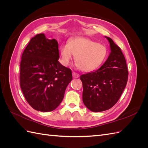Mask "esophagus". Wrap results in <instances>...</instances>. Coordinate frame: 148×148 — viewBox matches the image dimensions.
Masks as SVG:
<instances>
[{"label": "esophagus", "mask_w": 148, "mask_h": 148, "mask_svg": "<svg viewBox=\"0 0 148 148\" xmlns=\"http://www.w3.org/2000/svg\"><path fill=\"white\" fill-rule=\"evenodd\" d=\"M72 75H73V77L74 78H78L79 77V75L78 73H77L75 72V71H73Z\"/></svg>", "instance_id": "34e87169"}]
</instances>
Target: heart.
Masks as SVG:
<instances>
[{
  "label": "heart",
  "mask_w": 148,
  "mask_h": 148,
  "mask_svg": "<svg viewBox=\"0 0 148 148\" xmlns=\"http://www.w3.org/2000/svg\"><path fill=\"white\" fill-rule=\"evenodd\" d=\"M61 62L68 66L76 56L75 60L80 70L85 72L97 69L107 55L105 46L86 38H77L62 44L60 47Z\"/></svg>",
  "instance_id": "heart-1"
}]
</instances>
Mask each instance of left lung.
<instances>
[{"instance_id":"left-lung-1","label":"left lung","mask_w":148,"mask_h":148,"mask_svg":"<svg viewBox=\"0 0 148 148\" xmlns=\"http://www.w3.org/2000/svg\"><path fill=\"white\" fill-rule=\"evenodd\" d=\"M111 52L97 70L80 76L83 83V101L88 109L102 112L112 107L126 86L128 71L121 49L110 38Z\"/></svg>"}]
</instances>
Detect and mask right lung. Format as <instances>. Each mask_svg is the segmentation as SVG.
<instances>
[{
	"label": "right lung",
	"mask_w": 148,
	"mask_h": 148,
	"mask_svg": "<svg viewBox=\"0 0 148 148\" xmlns=\"http://www.w3.org/2000/svg\"><path fill=\"white\" fill-rule=\"evenodd\" d=\"M59 57L58 42L42 33L31 39L22 53L20 87L25 99L35 110L52 111L64 99L72 74L58 61Z\"/></svg>",
	"instance_id": "1"
}]
</instances>
